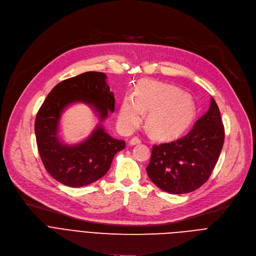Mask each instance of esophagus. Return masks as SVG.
I'll return each mask as SVG.
<instances>
[{"instance_id":"obj_1","label":"esophagus","mask_w":256,"mask_h":256,"mask_svg":"<svg viewBox=\"0 0 256 256\" xmlns=\"http://www.w3.org/2000/svg\"><path fill=\"white\" fill-rule=\"evenodd\" d=\"M140 142H141V140L138 137H133V138L130 139L129 144L130 146H136V144H139Z\"/></svg>"}]
</instances>
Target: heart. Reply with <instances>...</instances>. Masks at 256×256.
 Masks as SVG:
<instances>
[{"instance_id": "1", "label": "heart", "mask_w": 256, "mask_h": 256, "mask_svg": "<svg viewBox=\"0 0 256 256\" xmlns=\"http://www.w3.org/2000/svg\"><path fill=\"white\" fill-rule=\"evenodd\" d=\"M146 127L156 137L179 135L192 122L195 106L192 98L176 86L146 82L132 96H126L119 110V124L129 131L135 128L148 112Z\"/></svg>"}]
</instances>
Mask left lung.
Wrapping results in <instances>:
<instances>
[{
	"label": "left lung",
	"mask_w": 256,
	"mask_h": 256,
	"mask_svg": "<svg viewBox=\"0 0 256 256\" xmlns=\"http://www.w3.org/2000/svg\"><path fill=\"white\" fill-rule=\"evenodd\" d=\"M224 139V129L216 100L193 128L172 142L154 146L146 172L162 190L182 194L202 187L212 175Z\"/></svg>",
	"instance_id": "8db88e82"
}]
</instances>
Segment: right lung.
<instances>
[{"label":"right lung","instance_id":"add662e5","mask_svg":"<svg viewBox=\"0 0 256 256\" xmlns=\"http://www.w3.org/2000/svg\"><path fill=\"white\" fill-rule=\"evenodd\" d=\"M102 72H85L63 80L50 90L38 112L36 137L42 162L48 174L69 187L92 184L106 174L115 154L125 141L110 136L102 122L115 110V96ZM84 102L93 106L100 123L88 138L74 146L58 135L62 112L70 104Z\"/></svg>","mask_w":256,"mask_h":256}]
</instances>
